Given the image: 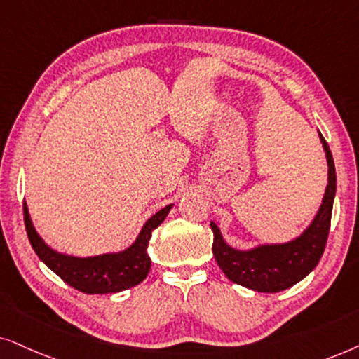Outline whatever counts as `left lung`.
<instances>
[{"instance_id":"1","label":"left lung","mask_w":359,"mask_h":359,"mask_svg":"<svg viewBox=\"0 0 359 359\" xmlns=\"http://www.w3.org/2000/svg\"><path fill=\"white\" fill-rule=\"evenodd\" d=\"M320 141L327 154L328 185L317 217L299 238L284 245H266L250 251H238L224 243L217 224L210 223L213 231V256L231 283L256 292L274 294L292 287L318 264L327 246L337 192V172L332 151L322 135Z\"/></svg>"}]
</instances>
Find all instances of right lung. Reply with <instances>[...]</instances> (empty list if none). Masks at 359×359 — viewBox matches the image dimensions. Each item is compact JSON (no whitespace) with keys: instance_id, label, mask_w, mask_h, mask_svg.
<instances>
[{"instance_id":"add662e5","label":"right lung","mask_w":359,"mask_h":359,"mask_svg":"<svg viewBox=\"0 0 359 359\" xmlns=\"http://www.w3.org/2000/svg\"><path fill=\"white\" fill-rule=\"evenodd\" d=\"M172 205H167L147 219L136 241L121 252L93 257H74L60 255L46 245L32 226L26 203H24V224L32 250L44 264L55 272L64 283L85 294H114L141 284L149 274L151 259L147 245L152 231L164 222Z\"/></svg>"}]
</instances>
